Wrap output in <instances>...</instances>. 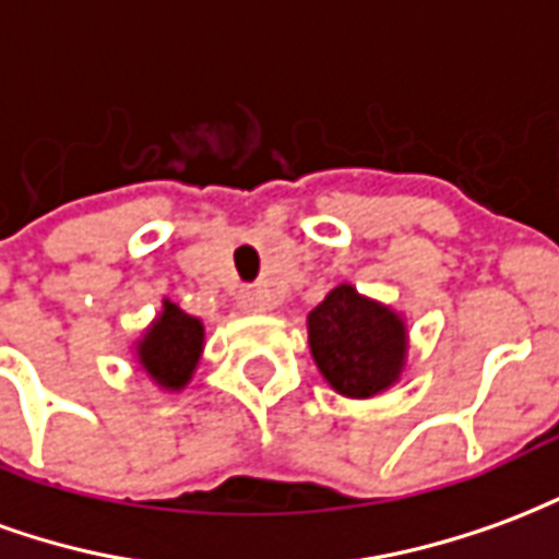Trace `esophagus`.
Here are the masks:
<instances>
[{
  "label": "esophagus",
  "mask_w": 559,
  "mask_h": 559,
  "mask_svg": "<svg viewBox=\"0 0 559 559\" xmlns=\"http://www.w3.org/2000/svg\"><path fill=\"white\" fill-rule=\"evenodd\" d=\"M239 308L242 311H269L272 308V299H269L266 290H260V287H248V290H242V296H239Z\"/></svg>",
  "instance_id": "34e87169"
}]
</instances>
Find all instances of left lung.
I'll return each instance as SVG.
<instances>
[{"label":"left lung","mask_w":559,"mask_h":559,"mask_svg":"<svg viewBox=\"0 0 559 559\" xmlns=\"http://www.w3.org/2000/svg\"><path fill=\"white\" fill-rule=\"evenodd\" d=\"M308 341L320 374L350 399H371L401 374L407 332L399 314L341 284L308 314Z\"/></svg>","instance_id":"1"}]
</instances>
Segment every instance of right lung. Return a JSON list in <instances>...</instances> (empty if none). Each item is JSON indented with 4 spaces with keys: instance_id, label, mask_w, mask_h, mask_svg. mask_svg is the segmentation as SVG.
I'll list each match as a JSON object with an SVG mask.
<instances>
[{
    "instance_id": "obj_1",
    "label": "right lung",
    "mask_w": 559,
    "mask_h": 559,
    "mask_svg": "<svg viewBox=\"0 0 559 559\" xmlns=\"http://www.w3.org/2000/svg\"><path fill=\"white\" fill-rule=\"evenodd\" d=\"M203 350V326L197 317H188L179 305L164 302V311L140 341L138 356L146 374L164 389H182L191 380Z\"/></svg>"
}]
</instances>
